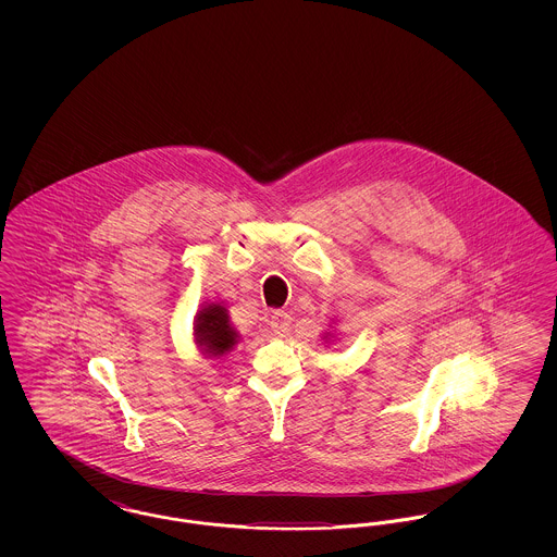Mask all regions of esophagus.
Wrapping results in <instances>:
<instances>
[{
    "instance_id": "esophagus-1",
    "label": "esophagus",
    "mask_w": 557,
    "mask_h": 557,
    "mask_svg": "<svg viewBox=\"0 0 557 557\" xmlns=\"http://www.w3.org/2000/svg\"><path fill=\"white\" fill-rule=\"evenodd\" d=\"M292 318L284 311H275L271 315V332L273 336H286V332L290 330Z\"/></svg>"
}]
</instances>
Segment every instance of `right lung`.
<instances>
[{
  "mask_svg": "<svg viewBox=\"0 0 557 557\" xmlns=\"http://www.w3.org/2000/svg\"><path fill=\"white\" fill-rule=\"evenodd\" d=\"M196 345L207 357H221L234 345H238V334L230 325V315L223 305H207L194 323Z\"/></svg>",
  "mask_w": 557,
  "mask_h": 557,
  "instance_id": "add662e5",
  "label": "right lung"
}]
</instances>
